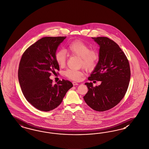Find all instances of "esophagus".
<instances>
[{
    "mask_svg": "<svg viewBox=\"0 0 149 149\" xmlns=\"http://www.w3.org/2000/svg\"><path fill=\"white\" fill-rule=\"evenodd\" d=\"M72 84H73V85H74V86H75V85H78V83H77V82L74 81V82H72Z\"/></svg>",
    "mask_w": 149,
    "mask_h": 149,
    "instance_id": "1",
    "label": "esophagus"
}]
</instances>
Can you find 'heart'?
Returning a JSON list of instances; mask_svg holds the SVG:
<instances>
[{
  "mask_svg": "<svg viewBox=\"0 0 149 149\" xmlns=\"http://www.w3.org/2000/svg\"><path fill=\"white\" fill-rule=\"evenodd\" d=\"M67 51L72 55L80 58V65L88 70L95 68L99 60V53L95 49H92L89 45L80 40L72 42L67 47ZM55 59L60 66L65 65L66 55L63 50H59L55 54ZM64 75L69 79L79 81L83 76L84 72L79 70L68 69Z\"/></svg>",
  "mask_w": 149,
  "mask_h": 149,
  "instance_id": "1",
  "label": "heart"
}]
</instances>
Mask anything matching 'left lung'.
I'll list each match as a JSON object with an SVG mask.
<instances>
[{
	"mask_svg": "<svg viewBox=\"0 0 149 149\" xmlns=\"http://www.w3.org/2000/svg\"><path fill=\"white\" fill-rule=\"evenodd\" d=\"M100 45L99 60L88 77L90 81H101L99 86L85 84L88 91L84 99L97 111L108 110L124 97L130 79V68L125 53L119 45L107 37L92 38Z\"/></svg>",
	"mask_w": 149,
	"mask_h": 149,
	"instance_id": "8db88e82",
	"label": "left lung"
}]
</instances>
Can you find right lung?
<instances>
[{
  "label": "right lung",
  "instance_id": "right-lung-1",
  "mask_svg": "<svg viewBox=\"0 0 149 149\" xmlns=\"http://www.w3.org/2000/svg\"><path fill=\"white\" fill-rule=\"evenodd\" d=\"M66 36L44 37L23 54L18 69V79L26 100L37 109L49 111L58 107L66 92L73 86L67 80L53 85L51 73L59 70L55 54Z\"/></svg>",
  "mask_w": 149,
  "mask_h": 149
}]
</instances>
